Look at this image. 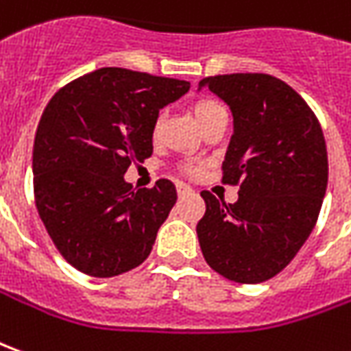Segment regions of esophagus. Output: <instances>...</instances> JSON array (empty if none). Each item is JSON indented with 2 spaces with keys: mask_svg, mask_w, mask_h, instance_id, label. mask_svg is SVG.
Instances as JSON below:
<instances>
[{
  "mask_svg": "<svg viewBox=\"0 0 351 351\" xmlns=\"http://www.w3.org/2000/svg\"><path fill=\"white\" fill-rule=\"evenodd\" d=\"M176 192H178V195H184V193H192V188H190L188 184L176 182Z\"/></svg>",
  "mask_w": 351,
  "mask_h": 351,
  "instance_id": "1",
  "label": "esophagus"
}]
</instances>
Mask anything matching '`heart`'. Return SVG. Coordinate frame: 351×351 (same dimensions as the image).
<instances>
[{"mask_svg": "<svg viewBox=\"0 0 351 351\" xmlns=\"http://www.w3.org/2000/svg\"><path fill=\"white\" fill-rule=\"evenodd\" d=\"M193 114H195V117H197V121H199L201 127H205V125L209 123L210 119H215V117L226 114V110H224V106H222L218 100L201 99L195 102V106H193ZM161 121H163V116H158L156 123H154V133H158L159 131ZM182 171L184 173H188V175H193V173H197V167L192 165V163H188V165H184Z\"/></svg>", "mask_w": 351, "mask_h": 351, "instance_id": "1", "label": "heart"}]
</instances>
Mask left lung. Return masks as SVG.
<instances>
[{
	"label": "left lung",
	"instance_id": "1",
	"mask_svg": "<svg viewBox=\"0 0 351 351\" xmlns=\"http://www.w3.org/2000/svg\"><path fill=\"white\" fill-rule=\"evenodd\" d=\"M199 85L232 108L222 182L239 186L235 203L201 192V252L230 281L262 283L295 258L317 222L329 176L325 136L306 100L269 73H224Z\"/></svg>",
	"mask_w": 351,
	"mask_h": 351
}]
</instances>
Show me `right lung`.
Instances as JSON below:
<instances>
[{
  "label": "right lung",
  "mask_w": 351,
  "mask_h": 351,
  "mask_svg": "<svg viewBox=\"0 0 351 351\" xmlns=\"http://www.w3.org/2000/svg\"><path fill=\"white\" fill-rule=\"evenodd\" d=\"M190 83L125 68H100L49 100L34 138V199L68 264L93 278L141 266L176 203L175 184L133 190L123 180L154 152L159 110Z\"/></svg>",
  "instance_id": "right-lung-1"
}]
</instances>
